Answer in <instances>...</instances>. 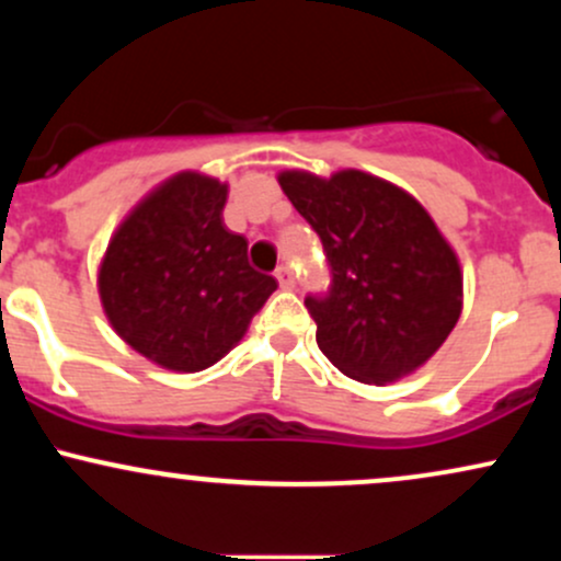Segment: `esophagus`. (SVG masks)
I'll return each instance as SVG.
<instances>
[{"label": "esophagus", "mask_w": 561, "mask_h": 561, "mask_svg": "<svg viewBox=\"0 0 561 561\" xmlns=\"http://www.w3.org/2000/svg\"><path fill=\"white\" fill-rule=\"evenodd\" d=\"M274 276H276V282H279L282 289H293L295 287V276H293V268H289V266H279L274 272Z\"/></svg>", "instance_id": "34e87169"}]
</instances>
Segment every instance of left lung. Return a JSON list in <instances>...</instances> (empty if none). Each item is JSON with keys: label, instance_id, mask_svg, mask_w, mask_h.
I'll return each instance as SVG.
<instances>
[{"label": "left lung", "instance_id": "8db88e82", "mask_svg": "<svg viewBox=\"0 0 561 561\" xmlns=\"http://www.w3.org/2000/svg\"><path fill=\"white\" fill-rule=\"evenodd\" d=\"M282 192L321 237L332 268L306 298L317 343L345 377L390 385L414 375L461 317L459 255L414 195L366 171H282Z\"/></svg>", "mask_w": 561, "mask_h": 561}]
</instances>
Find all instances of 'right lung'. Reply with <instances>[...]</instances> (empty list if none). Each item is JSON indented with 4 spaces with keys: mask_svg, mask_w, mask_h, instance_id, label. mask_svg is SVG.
Instances as JSON below:
<instances>
[{
    "mask_svg": "<svg viewBox=\"0 0 561 561\" xmlns=\"http://www.w3.org/2000/svg\"><path fill=\"white\" fill-rule=\"evenodd\" d=\"M229 184L179 171L128 210L96 272L102 311L134 351L171 371H203L234 347L276 289L227 229Z\"/></svg>",
    "mask_w": 561,
    "mask_h": 561,
    "instance_id": "obj_1",
    "label": "right lung"
}]
</instances>
